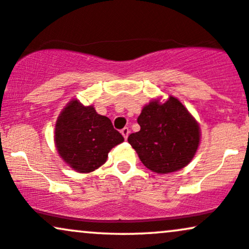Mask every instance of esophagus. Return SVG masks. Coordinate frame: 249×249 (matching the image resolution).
Wrapping results in <instances>:
<instances>
[{"mask_svg":"<svg viewBox=\"0 0 249 249\" xmlns=\"http://www.w3.org/2000/svg\"><path fill=\"white\" fill-rule=\"evenodd\" d=\"M129 133H130V130L128 129L127 127L124 128V129L121 130V134H122V136L124 137V140H127V139H128V135H129Z\"/></svg>","mask_w":249,"mask_h":249,"instance_id":"34e87169","label":"esophagus"}]
</instances>
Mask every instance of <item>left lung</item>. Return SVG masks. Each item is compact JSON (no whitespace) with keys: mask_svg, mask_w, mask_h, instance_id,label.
I'll return each mask as SVG.
<instances>
[{"mask_svg":"<svg viewBox=\"0 0 249 249\" xmlns=\"http://www.w3.org/2000/svg\"><path fill=\"white\" fill-rule=\"evenodd\" d=\"M141 129L128 142L141 162L156 174H170L185 168L197 153L200 127L188 108L175 96L154 99L137 118Z\"/></svg>","mask_w":249,"mask_h":249,"instance_id":"8db88e82","label":"left lung"}]
</instances>
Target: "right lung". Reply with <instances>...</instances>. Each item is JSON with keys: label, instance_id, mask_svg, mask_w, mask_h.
<instances>
[{"label": "right lung", "instance_id": "right-lung-1", "mask_svg": "<svg viewBox=\"0 0 249 249\" xmlns=\"http://www.w3.org/2000/svg\"><path fill=\"white\" fill-rule=\"evenodd\" d=\"M124 142L107 116L73 99L61 110L54 127V144L60 159L77 172L86 174L106 163L108 153Z\"/></svg>", "mask_w": 249, "mask_h": 249}]
</instances>
